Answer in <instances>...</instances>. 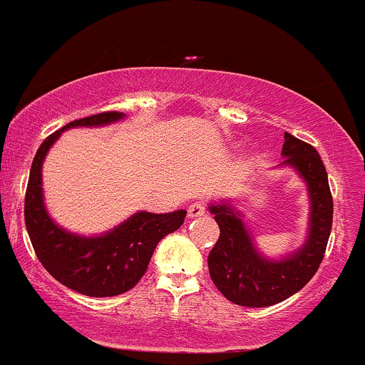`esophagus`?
<instances>
[{"mask_svg":"<svg viewBox=\"0 0 365 365\" xmlns=\"http://www.w3.org/2000/svg\"><path fill=\"white\" fill-rule=\"evenodd\" d=\"M189 216L190 218H197V216H202L204 213H206V204H204L202 201H195L192 202L189 206Z\"/></svg>","mask_w":365,"mask_h":365,"instance_id":"1","label":"esophagus"}]
</instances>
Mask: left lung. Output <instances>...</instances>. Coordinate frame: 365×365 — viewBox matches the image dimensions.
I'll return each mask as SVG.
<instances>
[{
	"mask_svg": "<svg viewBox=\"0 0 365 365\" xmlns=\"http://www.w3.org/2000/svg\"><path fill=\"white\" fill-rule=\"evenodd\" d=\"M284 161L305 180L310 201L307 241L280 259L265 258L255 247L244 216L227 201L210 204L220 237L207 256L210 275L218 291L235 305L270 307L298 293L319 270L332 227V195L327 171L310 143L284 133Z\"/></svg>",
	"mask_w": 365,
	"mask_h": 365,
	"instance_id": "1",
	"label": "left lung"
}]
</instances>
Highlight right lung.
<instances>
[{"mask_svg":"<svg viewBox=\"0 0 365 365\" xmlns=\"http://www.w3.org/2000/svg\"><path fill=\"white\" fill-rule=\"evenodd\" d=\"M123 118V112H100L76 119L46 137L34 155L26 190L24 216L38 259L60 284L93 298L118 296L137 286L155 246L168 234L178 230L187 215L185 210L164 215L138 211L121 225L93 237L72 234L50 218L41 180L43 161L50 147L69 128L106 126Z\"/></svg>","mask_w":365,"mask_h":365,"instance_id":"1","label":"right lung"}]
</instances>
